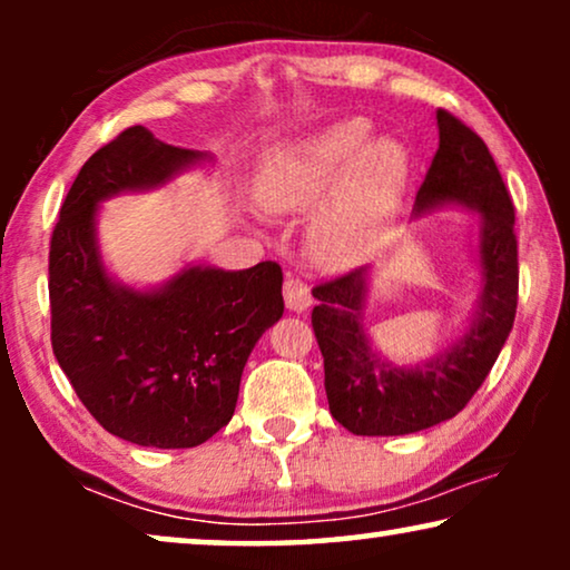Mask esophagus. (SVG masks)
Instances as JSON below:
<instances>
[{
	"instance_id": "obj_1",
	"label": "esophagus",
	"mask_w": 570,
	"mask_h": 570,
	"mask_svg": "<svg viewBox=\"0 0 570 570\" xmlns=\"http://www.w3.org/2000/svg\"><path fill=\"white\" fill-rule=\"evenodd\" d=\"M283 295H285V306L295 311V314H301V311H306L311 303H314V298H311L308 285L303 283L301 277H293V275L285 277Z\"/></svg>"
}]
</instances>
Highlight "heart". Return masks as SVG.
I'll return each instance as SVG.
<instances>
[{"label": "heart", "mask_w": 570, "mask_h": 570, "mask_svg": "<svg viewBox=\"0 0 570 570\" xmlns=\"http://www.w3.org/2000/svg\"><path fill=\"white\" fill-rule=\"evenodd\" d=\"M410 160L396 139H373L365 119H342L267 155L256 197L272 213L316 207L311 252L342 267L371 252L392 228L407 189Z\"/></svg>", "instance_id": "obj_1"}]
</instances>
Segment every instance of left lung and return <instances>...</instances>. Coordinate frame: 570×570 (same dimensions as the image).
I'll return each mask as SVG.
<instances>
[{
    "label": "left lung",
    "mask_w": 570,
    "mask_h": 570,
    "mask_svg": "<svg viewBox=\"0 0 570 570\" xmlns=\"http://www.w3.org/2000/svg\"><path fill=\"white\" fill-rule=\"evenodd\" d=\"M439 150L417 189L415 215L446 205L480 215L482 291L472 324L454 345L417 365H394L371 347L363 330L361 267L314 287L311 324L324 355L330 412L355 435H404L451 420L466 407L501 355L517 316L519 252L513 202L488 145L439 108Z\"/></svg>",
    "instance_id": "obj_1"
}]
</instances>
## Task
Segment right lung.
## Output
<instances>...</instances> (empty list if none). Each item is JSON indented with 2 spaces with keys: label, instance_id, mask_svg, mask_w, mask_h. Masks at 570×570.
Returning <instances> with one entry per match:
<instances>
[{
  "label": "right lung",
  "instance_id": "right-lung-1",
  "mask_svg": "<svg viewBox=\"0 0 570 570\" xmlns=\"http://www.w3.org/2000/svg\"><path fill=\"white\" fill-rule=\"evenodd\" d=\"M205 158L124 129L80 168L51 236L53 355L90 415L137 446L191 449L228 425L248 355L285 311L277 262L186 267L155 291L108 277L100 202L155 189Z\"/></svg>",
  "mask_w": 570,
  "mask_h": 570
}]
</instances>
